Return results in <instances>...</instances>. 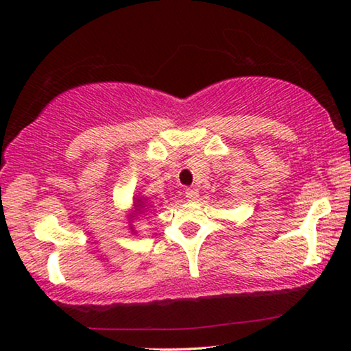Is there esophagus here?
<instances>
[{
  "label": "esophagus",
  "instance_id": "obj_1",
  "mask_svg": "<svg viewBox=\"0 0 351 351\" xmlns=\"http://www.w3.org/2000/svg\"><path fill=\"white\" fill-rule=\"evenodd\" d=\"M186 198H187V201H190V203H193V201L198 199V192L195 189H187Z\"/></svg>",
  "mask_w": 351,
  "mask_h": 351
}]
</instances>
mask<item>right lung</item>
<instances>
[{"instance_id":"obj_1","label":"right lung","mask_w":351,"mask_h":351,"mask_svg":"<svg viewBox=\"0 0 351 351\" xmlns=\"http://www.w3.org/2000/svg\"><path fill=\"white\" fill-rule=\"evenodd\" d=\"M147 209H148V207H147V198L136 195V197L133 198L132 210H130V213L127 215V218H128V228H130V230H132V234H136V230H134L132 223L134 221V219H138V218H141L142 215H144V213L147 212Z\"/></svg>"}]
</instances>
